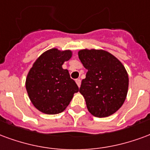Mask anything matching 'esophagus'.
Wrapping results in <instances>:
<instances>
[{"label": "esophagus", "instance_id": "obj_1", "mask_svg": "<svg viewBox=\"0 0 150 150\" xmlns=\"http://www.w3.org/2000/svg\"><path fill=\"white\" fill-rule=\"evenodd\" d=\"M76 85L78 86V87H80V86H81V80L76 79Z\"/></svg>", "mask_w": 150, "mask_h": 150}]
</instances>
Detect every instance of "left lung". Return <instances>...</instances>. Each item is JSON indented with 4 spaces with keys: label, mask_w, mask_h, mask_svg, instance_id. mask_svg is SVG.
<instances>
[{
    "label": "left lung",
    "mask_w": 150,
    "mask_h": 150,
    "mask_svg": "<svg viewBox=\"0 0 150 150\" xmlns=\"http://www.w3.org/2000/svg\"><path fill=\"white\" fill-rule=\"evenodd\" d=\"M78 57L88 72L79 92L89 112L97 117L112 115L127 95L129 77L121 62L105 50H83Z\"/></svg>",
    "instance_id": "left-lung-1"
}]
</instances>
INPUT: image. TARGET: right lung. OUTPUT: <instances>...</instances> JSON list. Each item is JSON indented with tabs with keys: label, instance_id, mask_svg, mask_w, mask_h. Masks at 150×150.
I'll return each mask as SVG.
<instances>
[{
	"label": "right lung",
	"instance_id": "add662e5",
	"mask_svg": "<svg viewBox=\"0 0 150 150\" xmlns=\"http://www.w3.org/2000/svg\"><path fill=\"white\" fill-rule=\"evenodd\" d=\"M72 57L69 50L52 49L38 58L29 70L25 86L29 99L40 112L57 114L63 112L79 88L67 69L64 62Z\"/></svg>",
	"mask_w": 150,
	"mask_h": 150
}]
</instances>
